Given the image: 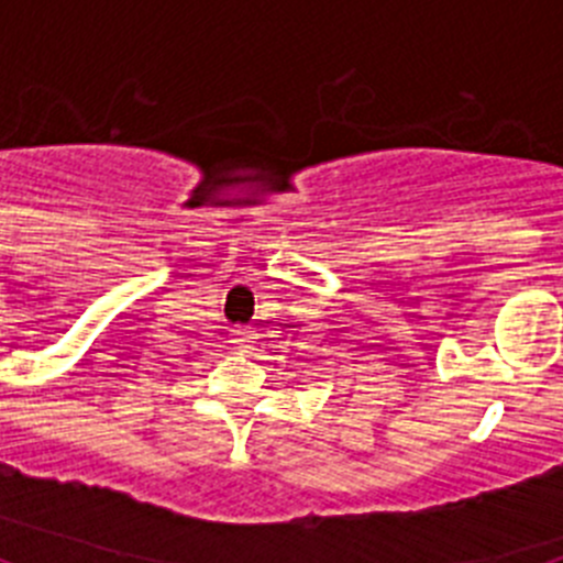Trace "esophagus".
I'll list each match as a JSON object with an SVG mask.
<instances>
[{
	"label": "esophagus",
	"mask_w": 563,
	"mask_h": 563,
	"mask_svg": "<svg viewBox=\"0 0 563 563\" xmlns=\"http://www.w3.org/2000/svg\"><path fill=\"white\" fill-rule=\"evenodd\" d=\"M233 343H236V346H239V350H242V352L251 350L253 332L245 330V327H239V330H233Z\"/></svg>",
	"instance_id": "esophagus-1"
}]
</instances>
